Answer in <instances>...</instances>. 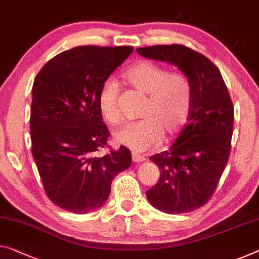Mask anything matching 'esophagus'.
I'll return each instance as SVG.
<instances>
[{
  "mask_svg": "<svg viewBox=\"0 0 259 259\" xmlns=\"http://www.w3.org/2000/svg\"><path fill=\"white\" fill-rule=\"evenodd\" d=\"M132 160H133V162H135V163H140V162L145 161L146 157L142 156V155H140V154L133 153V154H132Z\"/></svg>",
  "mask_w": 259,
  "mask_h": 259,
  "instance_id": "1",
  "label": "esophagus"
}]
</instances>
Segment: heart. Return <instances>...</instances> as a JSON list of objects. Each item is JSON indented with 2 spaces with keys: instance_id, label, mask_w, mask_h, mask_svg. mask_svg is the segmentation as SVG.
<instances>
[{
  "instance_id": "b5f03b06",
  "label": "heart",
  "mask_w": 259,
  "mask_h": 259,
  "mask_svg": "<svg viewBox=\"0 0 259 259\" xmlns=\"http://www.w3.org/2000/svg\"><path fill=\"white\" fill-rule=\"evenodd\" d=\"M125 82L137 93L146 96L140 111L142 120L127 125L114 134V141L135 152L156 146L162 140L176 137L189 117L192 88L189 78L153 61L143 60L127 69ZM119 85L106 79L98 94V107L110 124H119L121 113L118 107Z\"/></svg>"
}]
</instances>
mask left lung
Instances as JSON below:
<instances>
[{
	"label": "left lung",
	"mask_w": 259,
	"mask_h": 259,
	"mask_svg": "<svg viewBox=\"0 0 259 259\" xmlns=\"http://www.w3.org/2000/svg\"><path fill=\"white\" fill-rule=\"evenodd\" d=\"M142 57L177 66L192 88L184 128L168 150L150 157L161 176L146 192L155 208L189 213L207 204L230 155L234 106L218 67L197 51L180 44L137 49Z\"/></svg>",
	"instance_id": "8db88e82"
}]
</instances>
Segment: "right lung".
I'll list each match as a JSON object with an SVG mask.
<instances>
[{
	"label": "right lung",
	"instance_id": "obj_1",
	"mask_svg": "<svg viewBox=\"0 0 259 259\" xmlns=\"http://www.w3.org/2000/svg\"><path fill=\"white\" fill-rule=\"evenodd\" d=\"M132 46H77L45 63L34 78L31 104V148L50 200L71 213L102 207L111 183L132 164L120 146L103 157L110 131L98 107L107 77L132 53Z\"/></svg>",
	"mask_w": 259,
	"mask_h": 259
}]
</instances>
